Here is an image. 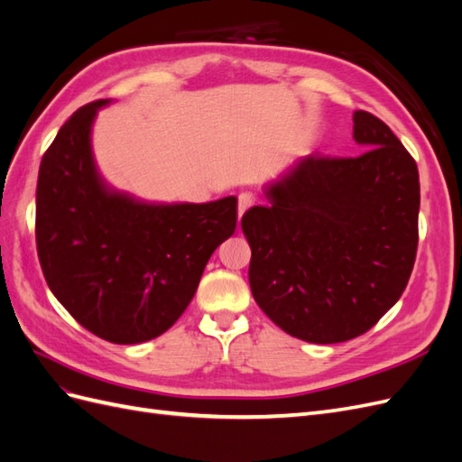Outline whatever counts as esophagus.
Segmentation results:
<instances>
[{
	"instance_id": "34e87169",
	"label": "esophagus",
	"mask_w": 462,
	"mask_h": 462,
	"mask_svg": "<svg viewBox=\"0 0 462 462\" xmlns=\"http://www.w3.org/2000/svg\"><path fill=\"white\" fill-rule=\"evenodd\" d=\"M254 202H256L254 194H250V192H243L241 197H239V217H243V214L246 212L248 208H253V206H254Z\"/></svg>"
}]
</instances>
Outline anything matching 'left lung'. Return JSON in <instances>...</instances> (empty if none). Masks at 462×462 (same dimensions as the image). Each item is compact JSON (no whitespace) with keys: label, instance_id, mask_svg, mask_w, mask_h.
Returning a JSON list of instances; mask_svg holds the SVG:
<instances>
[{"label":"left lung","instance_id":"obj_1","mask_svg":"<svg viewBox=\"0 0 462 462\" xmlns=\"http://www.w3.org/2000/svg\"><path fill=\"white\" fill-rule=\"evenodd\" d=\"M353 121L355 141L368 150L310 153L241 219L254 300L309 343H341L374 328L416 260V162L382 119L358 109Z\"/></svg>","mask_w":462,"mask_h":462}]
</instances>
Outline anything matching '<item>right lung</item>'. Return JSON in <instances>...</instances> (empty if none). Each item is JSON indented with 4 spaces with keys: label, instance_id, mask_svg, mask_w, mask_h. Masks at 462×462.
<instances>
[{
    "label": "right lung",
    "instance_id": "1",
    "mask_svg": "<svg viewBox=\"0 0 462 462\" xmlns=\"http://www.w3.org/2000/svg\"><path fill=\"white\" fill-rule=\"evenodd\" d=\"M104 104L77 109L42 156L36 248L65 310L100 339L133 345L185 312L209 256L235 233L236 199L153 206L107 192L90 152Z\"/></svg>",
    "mask_w": 462,
    "mask_h": 462
}]
</instances>
